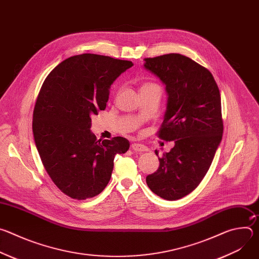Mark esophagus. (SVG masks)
<instances>
[{
    "mask_svg": "<svg viewBox=\"0 0 259 259\" xmlns=\"http://www.w3.org/2000/svg\"><path fill=\"white\" fill-rule=\"evenodd\" d=\"M131 150L135 153H142V152L149 151V149H147L145 145H142V144H139V143L131 144Z\"/></svg>",
    "mask_w": 259,
    "mask_h": 259,
    "instance_id": "34e87169",
    "label": "esophagus"
}]
</instances>
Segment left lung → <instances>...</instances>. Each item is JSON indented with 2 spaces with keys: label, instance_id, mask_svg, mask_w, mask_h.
<instances>
[{
  "label": "left lung",
  "instance_id": "1",
  "mask_svg": "<svg viewBox=\"0 0 259 259\" xmlns=\"http://www.w3.org/2000/svg\"><path fill=\"white\" fill-rule=\"evenodd\" d=\"M144 61L143 66L166 86L168 96L158 136L174 141L146 183L157 196L174 201L199 186L213 161L224 133L220 92L212 73L187 56L170 53Z\"/></svg>",
  "mask_w": 259,
  "mask_h": 259
}]
</instances>
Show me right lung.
Segmentation results:
<instances>
[{
    "instance_id": "1",
    "label": "right lung",
    "mask_w": 259,
    "mask_h": 259,
    "mask_svg": "<svg viewBox=\"0 0 259 259\" xmlns=\"http://www.w3.org/2000/svg\"><path fill=\"white\" fill-rule=\"evenodd\" d=\"M131 61L80 54L60 62L45 79L36 98L32 133L42 163L66 196L86 200L100 194L112 176L114 159L129 141L97 139L91 117L104 110L115 80Z\"/></svg>"
}]
</instances>
